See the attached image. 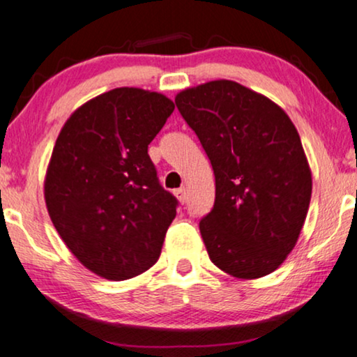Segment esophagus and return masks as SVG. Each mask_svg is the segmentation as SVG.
Listing matches in <instances>:
<instances>
[{"label": "esophagus", "mask_w": 357, "mask_h": 357, "mask_svg": "<svg viewBox=\"0 0 357 357\" xmlns=\"http://www.w3.org/2000/svg\"><path fill=\"white\" fill-rule=\"evenodd\" d=\"M174 195H175V197H177V199H178L180 203H185V202H187V198H188L187 190H185V188H178V190H175Z\"/></svg>", "instance_id": "34e87169"}]
</instances>
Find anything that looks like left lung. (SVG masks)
Instances as JSON below:
<instances>
[{
  "label": "left lung",
  "mask_w": 357,
  "mask_h": 357,
  "mask_svg": "<svg viewBox=\"0 0 357 357\" xmlns=\"http://www.w3.org/2000/svg\"><path fill=\"white\" fill-rule=\"evenodd\" d=\"M175 104L216 177L214 208L199 221L209 260L238 280L270 275L296 247L312 197L294 123L266 96L229 79L180 91Z\"/></svg>",
  "instance_id": "1"
}]
</instances>
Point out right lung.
Segmentation results:
<instances>
[{
    "label": "right lung",
    "mask_w": 357,
    "mask_h": 357,
    "mask_svg": "<svg viewBox=\"0 0 357 357\" xmlns=\"http://www.w3.org/2000/svg\"><path fill=\"white\" fill-rule=\"evenodd\" d=\"M175 109L169 97L116 87L73 112L58 135L43 195L70 252L123 281L158 261L177 199L159 185L148 144Z\"/></svg>",
    "instance_id": "add662e5"
}]
</instances>
